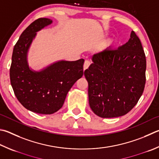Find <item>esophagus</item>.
<instances>
[{
    "label": "esophagus",
    "mask_w": 159,
    "mask_h": 159,
    "mask_svg": "<svg viewBox=\"0 0 159 159\" xmlns=\"http://www.w3.org/2000/svg\"><path fill=\"white\" fill-rule=\"evenodd\" d=\"M89 65H90V62L89 61V60H85V62H84V65H83V70H87V69L89 67Z\"/></svg>",
    "instance_id": "obj_1"
}]
</instances>
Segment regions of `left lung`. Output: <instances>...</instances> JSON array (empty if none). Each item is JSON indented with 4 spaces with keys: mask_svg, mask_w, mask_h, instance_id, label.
I'll use <instances>...</instances> for the list:
<instances>
[{
    "mask_svg": "<svg viewBox=\"0 0 159 159\" xmlns=\"http://www.w3.org/2000/svg\"><path fill=\"white\" fill-rule=\"evenodd\" d=\"M92 60L84 73L92 111L103 118L128 113L142 96L146 81V57L140 39L131 31L126 44L94 53Z\"/></svg>",
    "mask_w": 159,
    "mask_h": 159,
    "instance_id": "1",
    "label": "left lung"
}]
</instances>
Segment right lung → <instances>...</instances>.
<instances>
[{"label":"right lung","instance_id":"add662e5","mask_svg":"<svg viewBox=\"0 0 159 159\" xmlns=\"http://www.w3.org/2000/svg\"><path fill=\"white\" fill-rule=\"evenodd\" d=\"M48 18L34 21L21 33L13 49L10 70L17 99L28 111L50 115L62 107L68 92L83 76L84 60H59L35 71L28 62V53L37 33L51 24Z\"/></svg>","mask_w":159,"mask_h":159}]
</instances>
